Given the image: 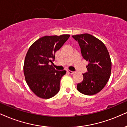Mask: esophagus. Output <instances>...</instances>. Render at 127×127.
Wrapping results in <instances>:
<instances>
[{
    "mask_svg": "<svg viewBox=\"0 0 127 127\" xmlns=\"http://www.w3.org/2000/svg\"><path fill=\"white\" fill-rule=\"evenodd\" d=\"M67 72H68V73H69V74L72 75V74H73V73H75V72H73V71H69V70H67Z\"/></svg>",
    "mask_w": 127,
    "mask_h": 127,
    "instance_id": "34e87169",
    "label": "esophagus"
}]
</instances>
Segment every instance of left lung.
Returning a JSON list of instances; mask_svg holds the SVG:
<instances>
[{
  "label": "left lung",
  "instance_id": "1",
  "mask_svg": "<svg viewBox=\"0 0 127 127\" xmlns=\"http://www.w3.org/2000/svg\"><path fill=\"white\" fill-rule=\"evenodd\" d=\"M79 43L83 58L88 61L87 72L78 84L77 90L87 95H93L104 88L111 75V60L102 42L90 34L72 36Z\"/></svg>",
  "mask_w": 127,
  "mask_h": 127
}]
</instances>
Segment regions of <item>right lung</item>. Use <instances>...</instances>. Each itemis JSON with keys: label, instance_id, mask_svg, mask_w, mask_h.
I'll return each mask as SVG.
<instances>
[{"label": "right lung", "instance_id": "add662e5", "mask_svg": "<svg viewBox=\"0 0 127 127\" xmlns=\"http://www.w3.org/2000/svg\"><path fill=\"white\" fill-rule=\"evenodd\" d=\"M69 35L45 36L31 45L23 65L25 80L36 95L43 99L54 96L59 91L61 78L66 71H56L52 65L55 52L68 39Z\"/></svg>", "mask_w": 127, "mask_h": 127}]
</instances>
